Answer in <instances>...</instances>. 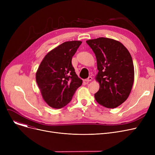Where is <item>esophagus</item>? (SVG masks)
<instances>
[{
    "mask_svg": "<svg viewBox=\"0 0 155 155\" xmlns=\"http://www.w3.org/2000/svg\"><path fill=\"white\" fill-rule=\"evenodd\" d=\"M92 80V77H89L88 78L85 79V81L87 82H91V81Z\"/></svg>",
    "mask_w": 155,
    "mask_h": 155,
    "instance_id": "1",
    "label": "esophagus"
}]
</instances>
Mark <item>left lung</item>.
Instances as JSON below:
<instances>
[{"label":"left lung","instance_id":"left-lung-1","mask_svg":"<svg viewBox=\"0 0 155 155\" xmlns=\"http://www.w3.org/2000/svg\"><path fill=\"white\" fill-rule=\"evenodd\" d=\"M95 53L97 69L95 80L99 90L95 99L107 108H116L125 102L134 83V70L131 54L118 41L99 38L87 41Z\"/></svg>","mask_w":155,"mask_h":155}]
</instances>
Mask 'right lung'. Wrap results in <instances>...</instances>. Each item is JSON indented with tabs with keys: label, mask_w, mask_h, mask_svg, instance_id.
<instances>
[{
	"label": "right lung",
	"mask_w": 155,
	"mask_h": 155,
	"mask_svg": "<svg viewBox=\"0 0 155 155\" xmlns=\"http://www.w3.org/2000/svg\"><path fill=\"white\" fill-rule=\"evenodd\" d=\"M82 43L71 41L61 44L48 52L39 64L36 82L44 101L52 108L67 105L82 84L71 64L72 57Z\"/></svg>",
	"instance_id": "1"
}]
</instances>
